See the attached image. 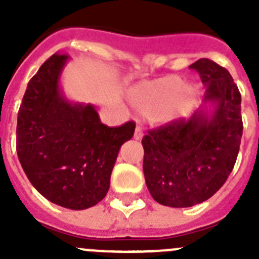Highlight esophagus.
<instances>
[{
  "label": "esophagus",
  "instance_id": "34e87169",
  "mask_svg": "<svg viewBox=\"0 0 259 259\" xmlns=\"http://www.w3.org/2000/svg\"><path fill=\"white\" fill-rule=\"evenodd\" d=\"M143 135H144L143 127L137 124L136 125V130H135V136L134 137H135V139H136V140H141V139H143Z\"/></svg>",
  "mask_w": 259,
  "mask_h": 259
}]
</instances>
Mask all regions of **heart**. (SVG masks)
Returning <instances> with one entry per match:
<instances>
[{
	"label": "heart",
	"instance_id": "obj_1",
	"mask_svg": "<svg viewBox=\"0 0 259 259\" xmlns=\"http://www.w3.org/2000/svg\"><path fill=\"white\" fill-rule=\"evenodd\" d=\"M197 88L184 84L180 76H166L132 91L131 104L146 116H185L196 104Z\"/></svg>",
	"mask_w": 259,
	"mask_h": 259
}]
</instances>
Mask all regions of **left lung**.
I'll return each instance as SVG.
<instances>
[{"instance_id": "obj_1", "label": "left lung", "mask_w": 259, "mask_h": 259, "mask_svg": "<svg viewBox=\"0 0 259 259\" xmlns=\"http://www.w3.org/2000/svg\"><path fill=\"white\" fill-rule=\"evenodd\" d=\"M189 68L206 85L203 105L188 120L150 130L141 141L146 187L170 207L194 206L217 193L236 163L242 136L241 95L230 72L207 58Z\"/></svg>"}]
</instances>
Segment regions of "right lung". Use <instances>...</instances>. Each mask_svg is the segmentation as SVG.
<instances>
[{"mask_svg": "<svg viewBox=\"0 0 259 259\" xmlns=\"http://www.w3.org/2000/svg\"><path fill=\"white\" fill-rule=\"evenodd\" d=\"M68 58L53 54L29 80L18 111L17 153L38 193L66 209L84 210L106 196L119 149L136 124L109 127L95 106L68 102L59 88Z\"/></svg>", "mask_w": 259, "mask_h": 259, "instance_id": "add662e5", "label": "right lung"}]
</instances>
